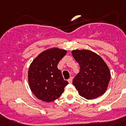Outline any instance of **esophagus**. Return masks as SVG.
<instances>
[{
  "label": "esophagus",
  "instance_id": "esophagus-1",
  "mask_svg": "<svg viewBox=\"0 0 126 126\" xmlns=\"http://www.w3.org/2000/svg\"><path fill=\"white\" fill-rule=\"evenodd\" d=\"M68 83H71L72 82V78L70 77V78L68 79Z\"/></svg>",
  "mask_w": 126,
  "mask_h": 126
}]
</instances>
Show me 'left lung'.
<instances>
[{"instance_id": "1", "label": "left lung", "mask_w": 126, "mask_h": 126, "mask_svg": "<svg viewBox=\"0 0 126 126\" xmlns=\"http://www.w3.org/2000/svg\"><path fill=\"white\" fill-rule=\"evenodd\" d=\"M72 54L80 67L72 81L79 95L92 100L104 94L111 79V72L105 61L89 50L76 49Z\"/></svg>"}]
</instances>
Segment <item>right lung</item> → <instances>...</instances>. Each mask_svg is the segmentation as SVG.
<instances>
[{
  "label": "right lung",
  "instance_id": "right-lung-1",
  "mask_svg": "<svg viewBox=\"0 0 126 126\" xmlns=\"http://www.w3.org/2000/svg\"><path fill=\"white\" fill-rule=\"evenodd\" d=\"M66 50L52 48L39 54L30 65L28 79L30 88L39 100L50 102L60 98L68 84L58 68Z\"/></svg>",
  "mask_w": 126,
  "mask_h": 126
}]
</instances>
